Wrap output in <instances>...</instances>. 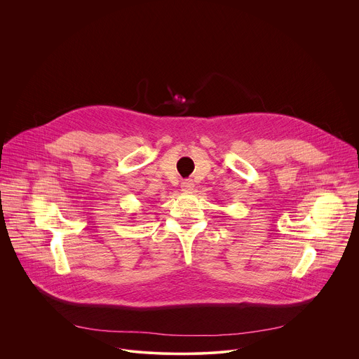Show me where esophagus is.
Segmentation results:
<instances>
[{
	"instance_id": "esophagus-1",
	"label": "esophagus",
	"mask_w": 359,
	"mask_h": 359,
	"mask_svg": "<svg viewBox=\"0 0 359 359\" xmlns=\"http://www.w3.org/2000/svg\"><path fill=\"white\" fill-rule=\"evenodd\" d=\"M180 187H182L183 191L190 193V191H193V189H194V183H193L191 179H187V180H183V182H182Z\"/></svg>"
}]
</instances>
